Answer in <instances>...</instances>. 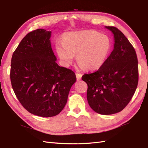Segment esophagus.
<instances>
[{
  "label": "esophagus",
  "mask_w": 148,
  "mask_h": 148,
  "mask_svg": "<svg viewBox=\"0 0 148 148\" xmlns=\"http://www.w3.org/2000/svg\"><path fill=\"white\" fill-rule=\"evenodd\" d=\"M75 75H76V77H77V80H79L81 79V77H82V75H81L80 74L76 73Z\"/></svg>",
  "instance_id": "1"
}]
</instances>
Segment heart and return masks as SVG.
Wrapping results in <instances>:
<instances>
[{
	"label": "heart",
	"instance_id": "obj_1",
	"mask_svg": "<svg viewBox=\"0 0 148 148\" xmlns=\"http://www.w3.org/2000/svg\"><path fill=\"white\" fill-rule=\"evenodd\" d=\"M112 42L107 35L93 30L66 32L62 40L56 44L57 55L62 64L68 67L76 55L77 68L97 71L101 68L108 58Z\"/></svg>",
	"mask_w": 148,
	"mask_h": 148
}]
</instances>
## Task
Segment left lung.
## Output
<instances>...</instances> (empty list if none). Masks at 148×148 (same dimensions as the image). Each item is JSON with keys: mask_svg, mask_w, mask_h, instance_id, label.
Here are the masks:
<instances>
[{"mask_svg": "<svg viewBox=\"0 0 148 148\" xmlns=\"http://www.w3.org/2000/svg\"><path fill=\"white\" fill-rule=\"evenodd\" d=\"M114 36V49L101 68L84 74L87 98L93 110L103 115L121 111L130 102L138 82V59L130 42L117 28L105 26Z\"/></svg>", "mask_w": 148, "mask_h": 148, "instance_id": "left-lung-1", "label": "left lung"}]
</instances>
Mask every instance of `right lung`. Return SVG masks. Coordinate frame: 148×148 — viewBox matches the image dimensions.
Listing matches in <instances>:
<instances>
[{
	"mask_svg": "<svg viewBox=\"0 0 148 148\" xmlns=\"http://www.w3.org/2000/svg\"><path fill=\"white\" fill-rule=\"evenodd\" d=\"M51 31L38 29L23 38L13 54L10 79L19 101L40 117L58 115L75 82L73 71L61 67L51 49Z\"/></svg>",
	"mask_w": 148,
	"mask_h": 148,
	"instance_id": "obj_1",
	"label": "right lung"
}]
</instances>
